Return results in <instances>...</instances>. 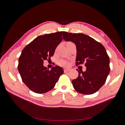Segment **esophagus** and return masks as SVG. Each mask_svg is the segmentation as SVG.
<instances>
[{
  "label": "esophagus",
  "mask_w": 125,
  "mask_h": 125,
  "mask_svg": "<svg viewBox=\"0 0 125 125\" xmlns=\"http://www.w3.org/2000/svg\"><path fill=\"white\" fill-rule=\"evenodd\" d=\"M70 70V69L69 68H65V69H64V73H66V72L69 71Z\"/></svg>",
  "instance_id": "1"
}]
</instances>
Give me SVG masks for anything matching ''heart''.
<instances>
[{
	"label": "heart",
	"mask_w": 125,
	"mask_h": 125,
	"mask_svg": "<svg viewBox=\"0 0 125 125\" xmlns=\"http://www.w3.org/2000/svg\"><path fill=\"white\" fill-rule=\"evenodd\" d=\"M71 43H73V42H68L66 44V45H68L69 44H71ZM58 64L59 65H60L61 66H64V67H66L69 66V62L66 60H64V59H60V60H58Z\"/></svg>",
	"instance_id": "obj_1"
}]
</instances>
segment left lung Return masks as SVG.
I'll list each match as a JSON object with an SVG mask.
<instances>
[{
    "mask_svg": "<svg viewBox=\"0 0 125 125\" xmlns=\"http://www.w3.org/2000/svg\"><path fill=\"white\" fill-rule=\"evenodd\" d=\"M63 38L71 41L76 47V65L85 63L86 71L76 69L78 76L72 81L75 91L84 95L93 94L105 83L110 72L109 57L99 42L83 33L64 32Z\"/></svg>",
    "mask_w": 125,
    "mask_h": 125,
    "instance_id": "left-lung-1",
    "label": "left lung"
}]
</instances>
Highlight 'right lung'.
<instances>
[{"label":"right lung","instance_id":"obj_1","mask_svg":"<svg viewBox=\"0 0 125 125\" xmlns=\"http://www.w3.org/2000/svg\"><path fill=\"white\" fill-rule=\"evenodd\" d=\"M64 31L39 36L27 44L19 58L18 69L22 80L31 91L38 94L52 89L59 77L63 74L58 66L51 70L44 67L43 60L50 59L62 41Z\"/></svg>","mask_w":125,"mask_h":125}]
</instances>
